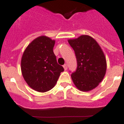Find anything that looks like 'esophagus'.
Instances as JSON below:
<instances>
[{
    "instance_id": "1",
    "label": "esophagus",
    "mask_w": 124,
    "mask_h": 124,
    "mask_svg": "<svg viewBox=\"0 0 124 124\" xmlns=\"http://www.w3.org/2000/svg\"><path fill=\"white\" fill-rule=\"evenodd\" d=\"M63 68H64V70H67V64H64L63 65Z\"/></svg>"
}]
</instances>
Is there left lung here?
Returning a JSON list of instances; mask_svg holds the SVG:
<instances>
[{
	"mask_svg": "<svg viewBox=\"0 0 124 124\" xmlns=\"http://www.w3.org/2000/svg\"><path fill=\"white\" fill-rule=\"evenodd\" d=\"M77 61L76 71L71 79L79 90L89 91L103 80L106 70V58L97 41L88 35L69 40Z\"/></svg>",
	"mask_w": 124,
	"mask_h": 124,
	"instance_id": "obj_1",
	"label": "left lung"
}]
</instances>
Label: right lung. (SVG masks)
<instances>
[{"label":"right lung","mask_w":124,"mask_h":124,"mask_svg":"<svg viewBox=\"0 0 124 124\" xmlns=\"http://www.w3.org/2000/svg\"><path fill=\"white\" fill-rule=\"evenodd\" d=\"M55 41L41 36L32 41L21 59V71L24 80L31 88L45 92L53 89L63 67L57 62L53 52Z\"/></svg>","instance_id":"obj_1"}]
</instances>
